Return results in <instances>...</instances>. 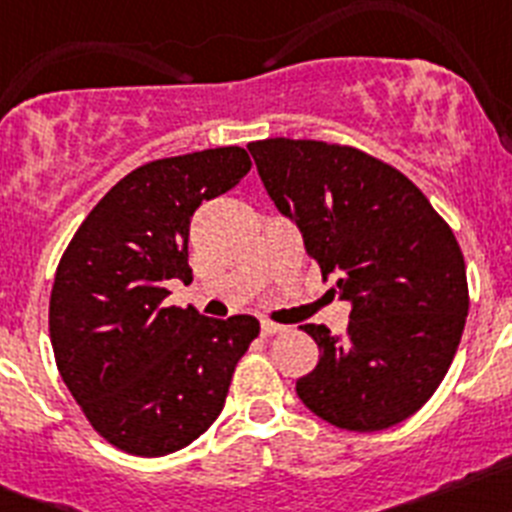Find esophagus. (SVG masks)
Returning <instances> with one entry per match:
<instances>
[{"label": "esophagus", "instance_id": "34e87169", "mask_svg": "<svg viewBox=\"0 0 512 512\" xmlns=\"http://www.w3.org/2000/svg\"><path fill=\"white\" fill-rule=\"evenodd\" d=\"M284 325H279V323H271V320H261V333H264V336H279V333H284Z\"/></svg>", "mask_w": 512, "mask_h": 512}]
</instances>
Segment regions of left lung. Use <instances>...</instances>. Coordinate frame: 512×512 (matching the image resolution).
<instances>
[{"label": "left lung", "instance_id": "8db88e82", "mask_svg": "<svg viewBox=\"0 0 512 512\" xmlns=\"http://www.w3.org/2000/svg\"><path fill=\"white\" fill-rule=\"evenodd\" d=\"M271 202L300 228L330 292L351 305L333 336L305 325L318 366L297 397L346 431H384L423 408L449 372L469 312L451 228L408 176L323 140L248 143Z\"/></svg>", "mask_w": 512, "mask_h": 512}]
</instances>
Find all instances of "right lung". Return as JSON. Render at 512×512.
I'll return each instance as SVG.
<instances>
[{
    "instance_id": "add662e5",
    "label": "right lung",
    "mask_w": 512,
    "mask_h": 512,
    "mask_svg": "<svg viewBox=\"0 0 512 512\" xmlns=\"http://www.w3.org/2000/svg\"><path fill=\"white\" fill-rule=\"evenodd\" d=\"M248 169L238 146L140 166L97 202L58 264L48 315L58 372L94 431L128 454L166 456L200 438L259 336L253 315L164 305L166 282L192 279V215Z\"/></svg>"
}]
</instances>
